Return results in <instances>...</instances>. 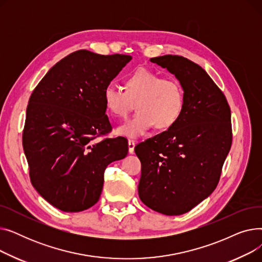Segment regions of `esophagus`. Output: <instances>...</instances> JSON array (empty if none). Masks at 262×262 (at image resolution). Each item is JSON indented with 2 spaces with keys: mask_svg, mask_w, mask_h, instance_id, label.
I'll return each instance as SVG.
<instances>
[{
  "mask_svg": "<svg viewBox=\"0 0 262 262\" xmlns=\"http://www.w3.org/2000/svg\"><path fill=\"white\" fill-rule=\"evenodd\" d=\"M135 142L133 140H128V152L129 154H134L135 153Z\"/></svg>",
  "mask_w": 262,
  "mask_h": 262,
  "instance_id": "esophagus-1",
  "label": "esophagus"
}]
</instances>
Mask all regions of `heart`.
<instances>
[{"instance_id":"heart-1","label":"heart","mask_w":262,"mask_h":262,"mask_svg":"<svg viewBox=\"0 0 262 262\" xmlns=\"http://www.w3.org/2000/svg\"><path fill=\"white\" fill-rule=\"evenodd\" d=\"M123 89L108 85L103 92L107 112L115 118H126L136 105L134 118L117 128L120 136L136 138L154 126L160 132L168 130L184 114L185 90L175 78L138 68L124 77Z\"/></svg>"}]
</instances>
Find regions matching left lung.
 Here are the masks:
<instances>
[{
  "label": "left lung",
  "mask_w": 262,
  "mask_h": 262,
  "mask_svg": "<svg viewBox=\"0 0 262 262\" xmlns=\"http://www.w3.org/2000/svg\"><path fill=\"white\" fill-rule=\"evenodd\" d=\"M180 80L186 96L181 120L135 147L141 161L139 198L167 215L190 211L217 186L232 141L230 108L202 67L183 56L149 59Z\"/></svg>",
  "instance_id": "obj_1"
}]
</instances>
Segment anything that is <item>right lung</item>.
Wrapping results in <instances>:
<instances>
[{
    "instance_id": "obj_1",
    "label": "right lung",
    "mask_w": 262,
    "mask_h": 262,
    "mask_svg": "<svg viewBox=\"0 0 262 262\" xmlns=\"http://www.w3.org/2000/svg\"><path fill=\"white\" fill-rule=\"evenodd\" d=\"M130 59L79 50L52 67L34 89L23 149L32 185L54 207L90 208L100 199L108 164L127 155L123 137L96 140L112 130L104 89Z\"/></svg>"
}]
</instances>
